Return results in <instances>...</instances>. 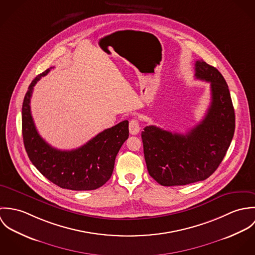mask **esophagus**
<instances>
[{
  "label": "esophagus",
  "mask_w": 255,
  "mask_h": 255,
  "mask_svg": "<svg viewBox=\"0 0 255 255\" xmlns=\"http://www.w3.org/2000/svg\"><path fill=\"white\" fill-rule=\"evenodd\" d=\"M140 130V125H139V122L137 119H132L130 122H129V132L130 134H137Z\"/></svg>",
  "instance_id": "obj_1"
}]
</instances>
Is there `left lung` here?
Returning a JSON list of instances; mask_svg holds the SVG:
<instances>
[{"label": "left lung", "instance_id": "left-lung-1", "mask_svg": "<svg viewBox=\"0 0 255 255\" xmlns=\"http://www.w3.org/2000/svg\"><path fill=\"white\" fill-rule=\"evenodd\" d=\"M194 75L211 83V103L204 119L185 134L156 126H147L141 132L148 173L161 185H185L209 178L234 136L235 110L225 78L203 60L195 62Z\"/></svg>", "mask_w": 255, "mask_h": 255}]
</instances>
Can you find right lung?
I'll return each mask as SVG.
<instances>
[{
	"mask_svg": "<svg viewBox=\"0 0 255 255\" xmlns=\"http://www.w3.org/2000/svg\"><path fill=\"white\" fill-rule=\"evenodd\" d=\"M49 72L50 69L37 75L24 96L22 136L27 155L37 170L56 185L72 190L96 189L108 182L113 174L117 154L128 138V122L119 123L73 150L49 145L38 133L30 111L33 87Z\"/></svg>",
	"mask_w": 255,
	"mask_h": 255,
	"instance_id": "1",
	"label": "right lung"
}]
</instances>
